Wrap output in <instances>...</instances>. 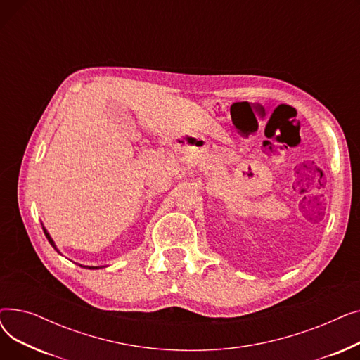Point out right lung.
Segmentation results:
<instances>
[{
    "instance_id": "add662e5",
    "label": "right lung",
    "mask_w": 360,
    "mask_h": 360,
    "mask_svg": "<svg viewBox=\"0 0 360 360\" xmlns=\"http://www.w3.org/2000/svg\"><path fill=\"white\" fill-rule=\"evenodd\" d=\"M44 232H45V235H46V238H48V240H49V242H51V245H52V247H53V248H55V245H53V242H52V239H51V236H49V235H48V232H46V231H45V229H44ZM55 250H56V248H55ZM89 269H98V267H89Z\"/></svg>"
}]
</instances>
